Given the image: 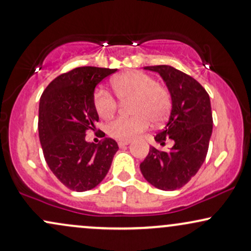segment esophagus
Instances as JSON below:
<instances>
[{
	"label": "esophagus",
	"mask_w": 251,
	"mask_h": 251,
	"mask_svg": "<svg viewBox=\"0 0 251 251\" xmlns=\"http://www.w3.org/2000/svg\"><path fill=\"white\" fill-rule=\"evenodd\" d=\"M129 144L128 140H120V142H118V145H119V148H125V146H127Z\"/></svg>",
	"instance_id": "esophagus-1"
}]
</instances>
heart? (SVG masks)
Listing matches in <instances>:
<instances>
[{
    "label": "heart",
    "instance_id": "obj_1",
    "mask_svg": "<svg viewBox=\"0 0 251 251\" xmlns=\"http://www.w3.org/2000/svg\"><path fill=\"white\" fill-rule=\"evenodd\" d=\"M118 99L134 100L132 118H118L108 124L107 133L119 140H132L149 127L150 122L159 124L171 108L169 91L158 85L152 76L131 71L118 75L111 81ZM94 108L102 119H109L117 111V100L106 89L98 88L93 97Z\"/></svg>",
    "mask_w": 251,
    "mask_h": 251
}]
</instances>
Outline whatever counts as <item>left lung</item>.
<instances>
[{
    "instance_id": "obj_1",
    "label": "left lung",
    "mask_w": 251,
    "mask_h": 251,
    "mask_svg": "<svg viewBox=\"0 0 251 251\" xmlns=\"http://www.w3.org/2000/svg\"><path fill=\"white\" fill-rule=\"evenodd\" d=\"M166 83L172 108L169 122L154 137L160 145L174 140L170 151L150 148L140 171L154 188L164 191L180 189L197 174L208 153L212 133V112L209 94L200 82L168 65L148 66Z\"/></svg>"
}]
</instances>
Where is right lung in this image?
Listing matches in <instances>:
<instances>
[{
    "mask_svg": "<svg viewBox=\"0 0 251 251\" xmlns=\"http://www.w3.org/2000/svg\"><path fill=\"white\" fill-rule=\"evenodd\" d=\"M116 72L74 68L55 77L40 99L39 137L43 155L57 179L73 191H87L101 183L119 149L111 138L98 145L86 142V131L96 128L99 120L94 89Z\"/></svg>",
    "mask_w": 251,
    "mask_h": 251,
    "instance_id": "obj_1",
    "label": "right lung"
}]
</instances>
